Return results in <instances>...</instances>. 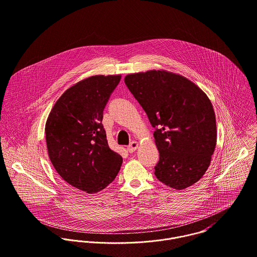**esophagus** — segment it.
<instances>
[{
	"label": "esophagus",
	"mask_w": 257,
	"mask_h": 257,
	"mask_svg": "<svg viewBox=\"0 0 257 257\" xmlns=\"http://www.w3.org/2000/svg\"><path fill=\"white\" fill-rule=\"evenodd\" d=\"M139 146H140V144L138 142H132L126 150L128 153H134L139 149Z\"/></svg>",
	"instance_id": "esophagus-1"
}]
</instances>
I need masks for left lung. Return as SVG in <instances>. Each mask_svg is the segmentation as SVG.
I'll use <instances>...</instances> for the list:
<instances>
[{
  "label": "left lung",
  "instance_id": "left-lung-1",
  "mask_svg": "<svg viewBox=\"0 0 257 257\" xmlns=\"http://www.w3.org/2000/svg\"><path fill=\"white\" fill-rule=\"evenodd\" d=\"M124 83L156 127L158 179L176 190L197 182L210 165L217 137L206 93L185 77L165 70L130 74Z\"/></svg>",
  "mask_w": 257,
  "mask_h": 257
}]
</instances>
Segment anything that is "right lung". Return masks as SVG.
Instances as JSON below:
<instances>
[{
  "instance_id": "obj_1",
  "label": "right lung",
  "mask_w": 257,
  "mask_h": 257,
  "mask_svg": "<svg viewBox=\"0 0 257 257\" xmlns=\"http://www.w3.org/2000/svg\"><path fill=\"white\" fill-rule=\"evenodd\" d=\"M120 75L91 76L70 86L46 121L49 158L69 184L93 194L117 175L122 158L109 149L101 124L108 97Z\"/></svg>"
}]
</instances>
